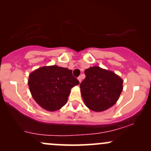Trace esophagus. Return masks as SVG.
<instances>
[{"label": "esophagus", "instance_id": "esophagus-1", "mask_svg": "<svg viewBox=\"0 0 151 151\" xmlns=\"http://www.w3.org/2000/svg\"><path fill=\"white\" fill-rule=\"evenodd\" d=\"M78 80H79V83H81V77H78Z\"/></svg>", "mask_w": 151, "mask_h": 151}]
</instances>
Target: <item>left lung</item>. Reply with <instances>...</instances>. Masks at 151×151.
Masks as SVG:
<instances>
[{"label": "left lung", "instance_id": "1", "mask_svg": "<svg viewBox=\"0 0 151 151\" xmlns=\"http://www.w3.org/2000/svg\"><path fill=\"white\" fill-rule=\"evenodd\" d=\"M80 84L84 104L90 110L101 112L116 103L123 90V79L111 70L98 66L86 69Z\"/></svg>", "mask_w": 151, "mask_h": 151}]
</instances>
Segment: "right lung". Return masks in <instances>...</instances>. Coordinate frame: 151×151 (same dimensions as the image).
I'll return each instance as SVG.
<instances>
[{"mask_svg":"<svg viewBox=\"0 0 151 151\" xmlns=\"http://www.w3.org/2000/svg\"><path fill=\"white\" fill-rule=\"evenodd\" d=\"M27 83L37 104L48 111H55L66 104L71 89L79 81L72 76L71 70L52 65L31 72Z\"/></svg>","mask_w":151,"mask_h":151,"instance_id":"1","label":"right lung"}]
</instances>
